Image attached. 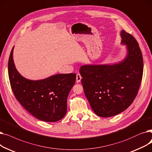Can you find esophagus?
Segmentation results:
<instances>
[{
	"label": "esophagus",
	"instance_id": "obj_1",
	"mask_svg": "<svg viewBox=\"0 0 152 152\" xmlns=\"http://www.w3.org/2000/svg\"><path fill=\"white\" fill-rule=\"evenodd\" d=\"M81 79H82V77H81L80 74H77V75H76V81H77V83L80 82V80H81Z\"/></svg>",
	"mask_w": 152,
	"mask_h": 152
}]
</instances>
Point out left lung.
Wrapping results in <instances>:
<instances>
[{
    "label": "left lung",
    "mask_w": 152,
    "mask_h": 152,
    "mask_svg": "<svg viewBox=\"0 0 152 152\" xmlns=\"http://www.w3.org/2000/svg\"><path fill=\"white\" fill-rule=\"evenodd\" d=\"M127 54L114 64L80 67L85 95L95 113L103 118L117 115L132 104L142 81L143 63L139 44L131 34L121 31Z\"/></svg>",
    "instance_id": "8db88e82"
}]
</instances>
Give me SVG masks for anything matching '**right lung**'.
Segmentation results:
<instances>
[{
	"mask_svg": "<svg viewBox=\"0 0 152 152\" xmlns=\"http://www.w3.org/2000/svg\"><path fill=\"white\" fill-rule=\"evenodd\" d=\"M13 47L8 63L11 87L16 99L25 109L41 121L54 122L67 113V99L75 84V74H60L41 80L25 78L17 70Z\"/></svg>",
	"mask_w": 152,
	"mask_h": 152,
	"instance_id": "1",
	"label": "right lung"
}]
</instances>
